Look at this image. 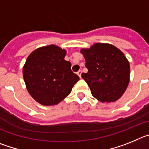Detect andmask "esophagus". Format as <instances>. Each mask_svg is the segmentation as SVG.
<instances>
[{
	"label": "esophagus",
	"mask_w": 149,
	"mask_h": 149,
	"mask_svg": "<svg viewBox=\"0 0 149 149\" xmlns=\"http://www.w3.org/2000/svg\"><path fill=\"white\" fill-rule=\"evenodd\" d=\"M81 73H82V71H81V70H79L78 72H77V75H78L80 77H81Z\"/></svg>",
	"instance_id": "esophagus-1"
}]
</instances>
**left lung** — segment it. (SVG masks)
<instances>
[{
    "instance_id": "obj_1",
    "label": "left lung",
    "mask_w": 149,
    "mask_h": 149,
    "mask_svg": "<svg viewBox=\"0 0 149 149\" xmlns=\"http://www.w3.org/2000/svg\"><path fill=\"white\" fill-rule=\"evenodd\" d=\"M81 53L88 72L82 73L93 97L102 103L122 97L130 81V64L121 50L108 43H95Z\"/></svg>"
}]
</instances>
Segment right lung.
<instances>
[{"instance_id":"obj_1","label":"right lung","mask_w":149,"mask_h":149,"mask_svg":"<svg viewBox=\"0 0 149 149\" xmlns=\"http://www.w3.org/2000/svg\"><path fill=\"white\" fill-rule=\"evenodd\" d=\"M66 50L55 45L34 50L23 66L24 81L32 98L40 104L52 106L70 94L79 77L65 60Z\"/></svg>"}]
</instances>
